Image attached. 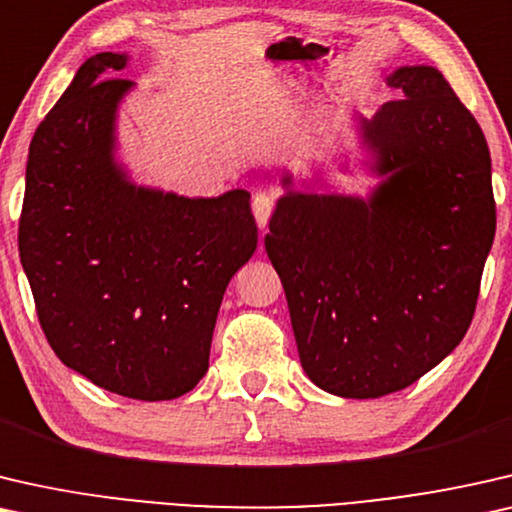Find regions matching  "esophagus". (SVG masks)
<instances>
[{
  "label": "esophagus",
  "mask_w": 512,
  "mask_h": 512,
  "mask_svg": "<svg viewBox=\"0 0 512 512\" xmlns=\"http://www.w3.org/2000/svg\"><path fill=\"white\" fill-rule=\"evenodd\" d=\"M271 211H273V197L269 192H257L253 197V213H255V220L259 229L266 227V222L271 218Z\"/></svg>",
  "instance_id": "1"
}]
</instances>
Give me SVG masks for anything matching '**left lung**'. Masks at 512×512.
Wrapping results in <instances>:
<instances>
[{"label": "left lung", "mask_w": 512, "mask_h": 512, "mask_svg": "<svg viewBox=\"0 0 512 512\" xmlns=\"http://www.w3.org/2000/svg\"><path fill=\"white\" fill-rule=\"evenodd\" d=\"M399 92L359 115L366 197L285 194L264 246L285 287L306 376L343 399H378L441 364L469 329L496 232L485 134L441 71L387 76Z\"/></svg>", "instance_id": "1"}]
</instances>
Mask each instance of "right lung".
<instances>
[{"mask_svg": "<svg viewBox=\"0 0 512 512\" xmlns=\"http://www.w3.org/2000/svg\"><path fill=\"white\" fill-rule=\"evenodd\" d=\"M127 53H97L34 132L18 250L50 348L113 394L167 401L208 371L229 280L253 257L250 192L183 197L118 162L113 78ZM112 78L109 79L108 76Z\"/></svg>", "mask_w": 512, "mask_h": 512, "instance_id": "obj_1", "label": "right lung"}]
</instances>
